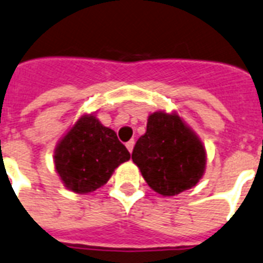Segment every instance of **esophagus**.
I'll list each match as a JSON object with an SVG mask.
<instances>
[{"label":"esophagus","mask_w":263,"mask_h":263,"mask_svg":"<svg viewBox=\"0 0 263 263\" xmlns=\"http://www.w3.org/2000/svg\"><path fill=\"white\" fill-rule=\"evenodd\" d=\"M134 145H135V140H129L128 143H125V147H127V149H128L129 152H132V149H134Z\"/></svg>","instance_id":"esophagus-1"}]
</instances>
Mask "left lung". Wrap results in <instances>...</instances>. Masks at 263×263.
Wrapping results in <instances>:
<instances>
[{
    "label": "left lung",
    "mask_w": 263,
    "mask_h": 263,
    "mask_svg": "<svg viewBox=\"0 0 263 263\" xmlns=\"http://www.w3.org/2000/svg\"><path fill=\"white\" fill-rule=\"evenodd\" d=\"M132 161L151 189L170 197L197 185L206 170V149L179 112L160 109L148 116Z\"/></svg>",
    "instance_id": "left-lung-1"
}]
</instances>
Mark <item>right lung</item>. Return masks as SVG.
Returning a JSON list of instances; mask_svg holds the SVG:
<instances>
[{"label": "right lung", "instance_id": "add662e5", "mask_svg": "<svg viewBox=\"0 0 263 263\" xmlns=\"http://www.w3.org/2000/svg\"><path fill=\"white\" fill-rule=\"evenodd\" d=\"M54 166L68 191L86 195L107 184L120 164L131 159L114 129L95 112L82 114L54 149Z\"/></svg>", "mask_w": 263, "mask_h": 263}]
</instances>
